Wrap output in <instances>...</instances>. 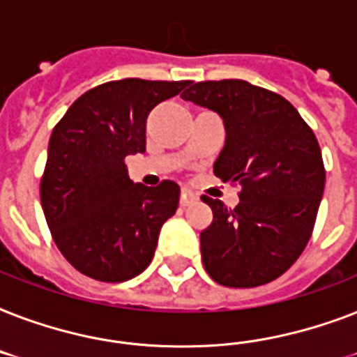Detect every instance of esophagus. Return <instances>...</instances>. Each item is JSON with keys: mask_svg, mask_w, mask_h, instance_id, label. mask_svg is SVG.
Returning <instances> with one entry per match:
<instances>
[{"mask_svg": "<svg viewBox=\"0 0 357 357\" xmlns=\"http://www.w3.org/2000/svg\"><path fill=\"white\" fill-rule=\"evenodd\" d=\"M196 200H198V196H196L192 190L181 189V196H179V204H181V206H190V204H195Z\"/></svg>", "mask_w": 357, "mask_h": 357, "instance_id": "34e87169", "label": "esophagus"}]
</instances>
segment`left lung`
I'll return each instance as SVG.
<instances>
[{
  "label": "left lung",
  "instance_id": "left-lung-1",
  "mask_svg": "<svg viewBox=\"0 0 357 357\" xmlns=\"http://www.w3.org/2000/svg\"><path fill=\"white\" fill-rule=\"evenodd\" d=\"M181 98L222 116L226 144L213 168L241 187L234 209L202 196L213 209L200 234L204 266L224 287L265 285L293 266L315 228L326 181L319 140L285 98L248 81H190Z\"/></svg>",
  "mask_w": 357,
  "mask_h": 357
}]
</instances>
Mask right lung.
Wrapping results in <instances>:
<instances>
[{
  "label": "right lung",
  "mask_w": 357,
  "mask_h": 357,
  "mask_svg": "<svg viewBox=\"0 0 357 357\" xmlns=\"http://www.w3.org/2000/svg\"><path fill=\"white\" fill-rule=\"evenodd\" d=\"M189 81H109L75 100L53 128L40 178L52 237L70 265L98 282L139 276L155 254L179 187L133 183L123 159L146 150V119Z\"/></svg>",
  "instance_id": "right-lung-1"
}]
</instances>
